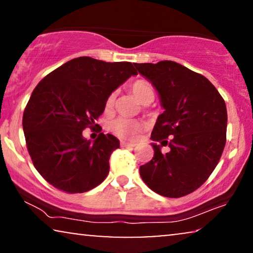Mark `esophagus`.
Returning <instances> with one entry per match:
<instances>
[{
	"mask_svg": "<svg viewBox=\"0 0 253 253\" xmlns=\"http://www.w3.org/2000/svg\"><path fill=\"white\" fill-rule=\"evenodd\" d=\"M121 146L122 147H127V148H130V147H134V144L133 143H127V141H121Z\"/></svg>",
	"mask_w": 253,
	"mask_h": 253,
	"instance_id": "esophagus-1",
	"label": "esophagus"
}]
</instances>
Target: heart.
I'll return each mask as SVG.
<instances>
[{
  "label": "heart",
  "mask_w": 253,
  "mask_h": 253,
  "mask_svg": "<svg viewBox=\"0 0 253 253\" xmlns=\"http://www.w3.org/2000/svg\"><path fill=\"white\" fill-rule=\"evenodd\" d=\"M131 92L133 95L143 103L150 105L154 100L155 92L151 83L144 79H138L130 85ZM115 105V93H110L106 99V109H112ZM109 129L114 134L122 139L132 140L143 129V123L138 120H131L126 117H117L109 124Z\"/></svg>",
  "instance_id": "obj_1"
}]
</instances>
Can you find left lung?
<instances>
[{"instance_id":"obj_1","label":"left lung","mask_w":253,"mask_h":253,"mask_svg":"<svg viewBox=\"0 0 253 253\" xmlns=\"http://www.w3.org/2000/svg\"><path fill=\"white\" fill-rule=\"evenodd\" d=\"M160 94L165 112L158 117L151 139L171 151L140 166L143 181L169 198L186 196L210 177L226 145L227 108L214 85L203 75L172 61L134 63Z\"/></svg>"}]
</instances>
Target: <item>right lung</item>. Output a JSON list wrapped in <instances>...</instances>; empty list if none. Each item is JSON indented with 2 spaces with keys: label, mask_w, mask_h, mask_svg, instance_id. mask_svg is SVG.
Segmentation results:
<instances>
[{
  "label": "right lung",
  "mask_w": 253,
  "mask_h": 253,
  "mask_svg": "<svg viewBox=\"0 0 253 253\" xmlns=\"http://www.w3.org/2000/svg\"><path fill=\"white\" fill-rule=\"evenodd\" d=\"M132 75L138 74L130 62L82 56L55 69L33 89L23 114L26 147L34 167L54 188L82 193L107 177L120 140L101 132L92 143L83 130L98 126L107 96Z\"/></svg>",
  "instance_id": "obj_1"
}]
</instances>
